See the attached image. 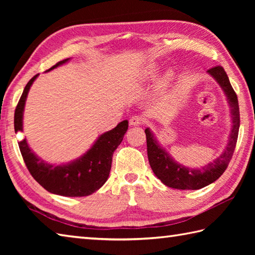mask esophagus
Returning a JSON list of instances; mask_svg holds the SVG:
<instances>
[{
    "instance_id": "1",
    "label": "esophagus",
    "mask_w": 255,
    "mask_h": 255,
    "mask_svg": "<svg viewBox=\"0 0 255 255\" xmlns=\"http://www.w3.org/2000/svg\"><path fill=\"white\" fill-rule=\"evenodd\" d=\"M143 122V119L140 117V116H132L130 119H129V124L131 125V126H139V125H141Z\"/></svg>"
}]
</instances>
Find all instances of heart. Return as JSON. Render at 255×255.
I'll return each instance as SVG.
<instances>
[{
	"label": "heart",
	"instance_id": "heart-1",
	"mask_svg": "<svg viewBox=\"0 0 255 255\" xmlns=\"http://www.w3.org/2000/svg\"><path fill=\"white\" fill-rule=\"evenodd\" d=\"M156 72H158V67H156V64L149 63L144 69L143 74H142V79L145 81L153 79L156 75ZM173 79H174V75H173V73L171 71H167L164 73L163 77L161 78L159 85L161 86V88H164V86L169 85L172 82Z\"/></svg>",
	"mask_w": 255,
	"mask_h": 255
}]
</instances>
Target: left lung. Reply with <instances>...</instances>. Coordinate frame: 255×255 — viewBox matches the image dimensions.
<instances>
[{
	"label": "left lung",
	"mask_w": 255,
	"mask_h": 255,
	"mask_svg": "<svg viewBox=\"0 0 255 255\" xmlns=\"http://www.w3.org/2000/svg\"><path fill=\"white\" fill-rule=\"evenodd\" d=\"M207 73L217 81L220 88L225 92L227 101H228V104L230 106L232 121L231 131L227 147L220 156L207 165L200 167V169L199 167L198 169H191V167L177 163L161 147L158 140L155 139L152 131L149 128L144 130L145 137H147V151L151 169L164 185L172 188L199 189L214 183L226 171L236 148L240 127V112L237 94L232 89L228 75H227L223 67L218 66L211 68L208 70Z\"/></svg>",
	"instance_id": "1"
}]
</instances>
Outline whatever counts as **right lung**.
<instances>
[{"instance_id": "add662e5", "label": "right lung", "mask_w": 255, "mask_h": 255, "mask_svg": "<svg viewBox=\"0 0 255 255\" xmlns=\"http://www.w3.org/2000/svg\"><path fill=\"white\" fill-rule=\"evenodd\" d=\"M69 60L68 58L58 62L47 70V72L62 66ZM38 75L39 74H36L26 84L16 106L14 115L15 132L23 131V114L26 97ZM127 129L128 121L121 122L112 130L101 134L91 149L83 155L66 164H49L38 158L28 147L26 139L19 141L18 145L31 176L48 192L67 197H82L93 194L107 181L112 167L113 153L123 141Z\"/></svg>"}]
</instances>
